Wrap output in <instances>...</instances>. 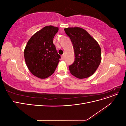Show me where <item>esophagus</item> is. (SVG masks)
Wrapping results in <instances>:
<instances>
[{
    "label": "esophagus",
    "instance_id": "34e87169",
    "mask_svg": "<svg viewBox=\"0 0 126 126\" xmlns=\"http://www.w3.org/2000/svg\"><path fill=\"white\" fill-rule=\"evenodd\" d=\"M62 58V60H63L64 59V55H63L62 56V58Z\"/></svg>",
    "mask_w": 126,
    "mask_h": 126
}]
</instances>
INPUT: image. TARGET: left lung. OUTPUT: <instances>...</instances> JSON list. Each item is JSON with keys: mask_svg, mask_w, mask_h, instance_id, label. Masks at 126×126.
Wrapping results in <instances>:
<instances>
[{"mask_svg": "<svg viewBox=\"0 0 126 126\" xmlns=\"http://www.w3.org/2000/svg\"><path fill=\"white\" fill-rule=\"evenodd\" d=\"M72 42L75 61L69 66L70 73L76 78L83 79L93 75L101 63V48L97 41L82 28L64 29Z\"/></svg>", "mask_w": 126, "mask_h": 126, "instance_id": "8db88e82", "label": "left lung"}]
</instances>
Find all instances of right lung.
Instances as JSON below:
<instances>
[{
  "label": "right lung",
  "mask_w": 126,
  "mask_h": 126,
  "mask_svg": "<svg viewBox=\"0 0 126 126\" xmlns=\"http://www.w3.org/2000/svg\"><path fill=\"white\" fill-rule=\"evenodd\" d=\"M59 28L47 26L32 36L24 50L26 65L31 73L40 79H45L54 74L59 62L53 38Z\"/></svg>",
  "instance_id": "right-lung-1"
}]
</instances>
